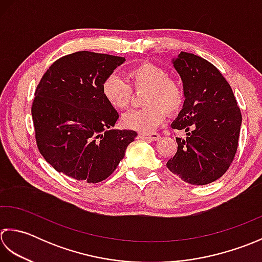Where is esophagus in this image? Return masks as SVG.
Returning a JSON list of instances; mask_svg holds the SVG:
<instances>
[{
    "label": "esophagus",
    "instance_id": "obj_1",
    "mask_svg": "<svg viewBox=\"0 0 262 262\" xmlns=\"http://www.w3.org/2000/svg\"><path fill=\"white\" fill-rule=\"evenodd\" d=\"M140 138L146 139V140L149 141H156L161 139V136L158 133H142V135H140Z\"/></svg>",
    "mask_w": 262,
    "mask_h": 262
}]
</instances>
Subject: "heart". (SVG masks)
<instances>
[{
  "label": "heart",
  "mask_w": 262,
  "mask_h": 262,
  "mask_svg": "<svg viewBox=\"0 0 262 262\" xmlns=\"http://www.w3.org/2000/svg\"><path fill=\"white\" fill-rule=\"evenodd\" d=\"M127 83L117 74H110L101 83V95L112 108L123 111L130 105L131 88L145 90L141 110L131 111L122 117V125L140 133H150L168 114L178 112L183 103V90L163 68L142 63L126 73Z\"/></svg>",
  "instance_id": "obj_1"
}]
</instances>
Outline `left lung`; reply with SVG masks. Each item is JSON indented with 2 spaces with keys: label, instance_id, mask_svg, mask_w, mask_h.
Listing matches in <instances>:
<instances>
[{
  "label": "left lung",
  "instance_id": "left-lung-1",
  "mask_svg": "<svg viewBox=\"0 0 262 262\" xmlns=\"http://www.w3.org/2000/svg\"><path fill=\"white\" fill-rule=\"evenodd\" d=\"M172 64L183 82L184 103L172 129L178 151L166 166L184 182L205 185L225 174L235 156L242 115L228 82L205 58L181 52Z\"/></svg>",
  "mask_w": 262,
  "mask_h": 262
}]
</instances>
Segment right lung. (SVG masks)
Segmentation results:
<instances>
[{"mask_svg": "<svg viewBox=\"0 0 262 262\" xmlns=\"http://www.w3.org/2000/svg\"><path fill=\"white\" fill-rule=\"evenodd\" d=\"M124 57L77 52L42 76L31 107L37 146L57 172L83 183L108 178L138 133L113 129L119 114L101 95L104 79Z\"/></svg>", "mask_w": 262, "mask_h": 262, "instance_id": "obj_1", "label": "right lung"}]
</instances>
